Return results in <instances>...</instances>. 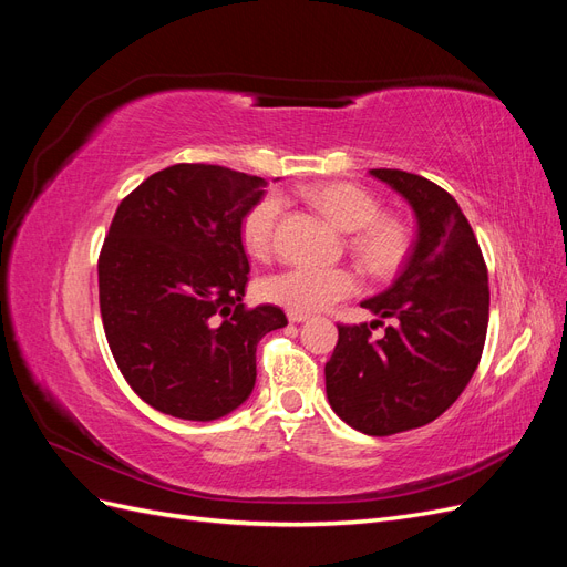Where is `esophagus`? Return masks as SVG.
Instances as JSON below:
<instances>
[{
  "label": "esophagus",
  "instance_id": "esophagus-1",
  "mask_svg": "<svg viewBox=\"0 0 567 567\" xmlns=\"http://www.w3.org/2000/svg\"><path fill=\"white\" fill-rule=\"evenodd\" d=\"M310 319V315H302V312H288V321H293V323H302V321H307Z\"/></svg>",
  "mask_w": 567,
  "mask_h": 567
}]
</instances>
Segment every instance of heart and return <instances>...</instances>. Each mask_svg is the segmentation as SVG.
Instances as JSON below:
<instances>
[{
  "label": "heart",
  "mask_w": 567,
  "mask_h": 567,
  "mask_svg": "<svg viewBox=\"0 0 567 567\" xmlns=\"http://www.w3.org/2000/svg\"><path fill=\"white\" fill-rule=\"evenodd\" d=\"M307 198L338 229L348 234L358 231L352 238V250L375 277H388L400 267L406 252L404 227L398 219L379 217V200L371 194L350 184H323L310 188ZM281 210L284 200L277 194H269L257 200L244 217L241 234L250 255L265 257L271 252ZM357 288L359 281L354 271L346 267H288L262 281L260 296L267 302L286 307L288 312L312 315L354 296Z\"/></svg>",
  "instance_id": "1"
}]
</instances>
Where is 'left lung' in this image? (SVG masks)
Here are the masks:
<instances>
[{"label":"left lung","instance_id":"8db88e82","mask_svg":"<svg viewBox=\"0 0 567 567\" xmlns=\"http://www.w3.org/2000/svg\"><path fill=\"white\" fill-rule=\"evenodd\" d=\"M416 215V241L400 277L362 302L375 322L338 326L326 362V394L336 414L364 435H394L442 416L468 385L483 357L489 288L477 238L458 203L431 179L404 169H369Z\"/></svg>","mask_w":567,"mask_h":567}]
</instances>
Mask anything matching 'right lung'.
Returning <instances> with one entry per match:
<instances>
[{
    "label": "right lung",
    "instance_id": "add662e5",
    "mask_svg": "<svg viewBox=\"0 0 567 567\" xmlns=\"http://www.w3.org/2000/svg\"><path fill=\"white\" fill-rule=\"evenodd\" d=\"M267 182L179 163L117 205L99 255V305L120 373L153 409L215 421L255 388V350L288 323L281 307L246 310L244 217Z\"/></svg>",
    "mask_w": 567,
    "mask_h": 567
}]
</instances>
